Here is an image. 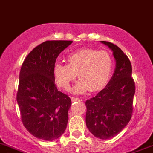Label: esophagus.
I'll return each instance as SVG.
<instances>
[{"label":"esophagus","instance_id":"34e87169","mask_svg":"<svg viewBox=\"0 0 153 153\" xmlns=\"http://www.w3.org/2000/svg\"><path fill=\"white\" fill-rule=\"evenodd\" d=\"M71 100L72 101H79V100H81L79 98H76V97H71Z\"/></svg>","mask_w":153,"mask_h":153}]
</instances>
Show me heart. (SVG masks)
<instances>
[{
  "label": "heart",
  "instance_id": "b5f03b06",
  "mask_svg": "<svg viewBox=\"0 0 153 153\" xmlns=\"http://www.w3.org/2000/svg\"><path fill=\"white\" fill-rule=\"evenodd\" d=\"M66 60L67 65L56 62L53 66L57 85L65 91L70 89L76 76L79 80L74 88L76 94H83L88 90L91 92L100 91L110 79L113 62L107 51L81 49L70 53Z\"/></svg>",
  "mask_w": 153,
  "mask_h": 153
}]
</instances>
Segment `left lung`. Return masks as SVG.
I'll return each mask as SVG.
<instances>
[{"instance_id": "left-lung-1", "label": "left lung", "mask_w": 153, "mask_h": 153, "mask_svg": "<svg viewBox=\"0 0 153 153\" xmlns=\"http://www.w3.org/2000/svg\"><path fill=\"white\" fill-rule=\"evenodd\" d=\"M100 42L113 52L115 69L104 89L86 101V125L95 137L108 139L121 132L131 120L135 86L127 56L113 43Z\"/></svg>"}]
</instances>
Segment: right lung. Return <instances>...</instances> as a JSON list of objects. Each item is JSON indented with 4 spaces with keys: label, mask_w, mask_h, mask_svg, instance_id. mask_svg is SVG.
I'll return each mask as SVG.
<instances>
[{
    "label": "right lung",
    "mask_w": 153,
    "mask_h": 153,
    "mask_svg": "<svg viewBox=\"0 0 153 153\" xmlns=\"http://www.w3.org/2000/svg\"><path fill=\"white\" fill-rule=\"evenodd\" d=\"M72 41H46L30 52L19 74L17 102L22 121L33 136L53 141L67 126L71 100L55 84L53 66Z\"/></svg>",
    "instance_id": "1"
}]
</instances>
